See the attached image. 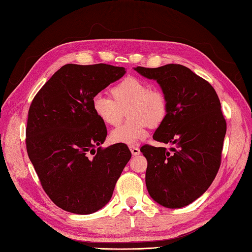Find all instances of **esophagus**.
<instances>
[{
	"label": "esophagus",
	"instance_id": "esophagus-1",
	"mask_svg": "<svg viewBox=\"0 0 252 252\" xmlns=\"http://www.w3.org/2000/svg\"><path fill=\"white\" fill-rule=\"evenodd\" d=\"M129 148H130V151H131L133 156H137V155H140V153H141V152H140V148L136 147V146L131 145Z\"/></svg>",
	"mask_w": 252,
	"mask_h": 252
}]
</instances>
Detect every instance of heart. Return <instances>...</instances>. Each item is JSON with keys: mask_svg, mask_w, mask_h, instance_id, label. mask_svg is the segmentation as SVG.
I'll list each match as a JSON object with an SVG mask.
<instances>
[{"mask_svg": "<svg viewBox=\"0 0 252 252\" xmlns=\"http://www.w3.org/2000/svg\"><path fill=\"white\" fill-rule=\"evenodd\" d=\"M111 97L93 96L91 106L94 115L106 126H116L121 122L125 110L129 117L123 125L111 132L115 143L136 144L147 136L151 126H158L165 120L169 110L167 95L141 78L129 76L110 88Z\"/></svg>", "mask_w": 252, "mask_h": 252, "instance_id": "obj_1", "label": "heart"}]
</instances>
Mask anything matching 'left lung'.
Listing matches in <instances>:
<instances>
[{"label": "left lung", "mask_w": 252, "mask_h": 252, "mask_svg": "<svg viewBox=\"0 0 252 252\" xmlns=\"http://www.w3.org/2000/svg\"><path fill=\"white\" fill-rule=\"evenodd\" d=\"M135 70L157 80L167 95V118L153 137L174 145L172 152L148 144L141 147L148 192L163 207H185L209 189L220 169L226 133L220 99L210 83L183 65Z\"/></svg>", "instance_id": "1"}]
</instances>
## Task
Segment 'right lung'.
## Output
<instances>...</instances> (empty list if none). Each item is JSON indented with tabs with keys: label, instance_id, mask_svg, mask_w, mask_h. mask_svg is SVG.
Returning <instances> with one entry per match:
<instances>
[{
	"label": "right lung",
	"instance_id": "obj_1",
	"mask_svg": "<svg viewBox=\"0 0 252 252\" xmlns=\"http://www.w3.org/2000/svg\"><path fill=\"white\" fill-rule=\"evenodd\" d=\"M125 73L107 63H67L32 99L27 153L46 195L63 210L90 215L103 208L132 156L123 143L99 146L107 129L91 106L94 95Z\"/></svg>",
	"mask_w": 252,
	"mask_h": 252
}]
</instances>
